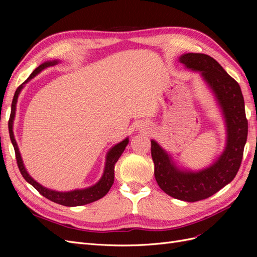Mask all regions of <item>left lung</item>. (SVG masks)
<instances>
[{
	"label": "left lung",
	"instance_id": "left-lung-1",
	"mask_svg": "<svg viewBox=\"0 0 257 257\" xmlns=\"http://www.w3.org/2000/svg\"><path fill=\"white\" fill-rule=\"evenodd\" d=\"M179 62L198 72L211 90L226 127V145L211 165L193 172L176 165L170 154L151 141L154 177L160 188L174 198L194 203L212 196L238 173L247 137L244 99L238 82L217 62L204 53H184Z\"/></svg>",
	"mask_w": 257,
	"mask_h": 257
}]
</instances>
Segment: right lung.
<instances>
[{
	"label": "right lung",
	"mask_w": 257,
	"mask_h": 257,
	"mask_svg": "<svg viewBox=\"0 0 257 257\" xmlns=\"http://www.w3.org/2000/svg\"><path fill=\"white\" fill-rule=\"evenodd\" d=\"M59 63L58 60H53V61H47L44 62L43 64H41L38 67H36L33 73L30 75L29 78L20 84L18 89L15 92V95L13 98V103H12V112H11V118L9 122V128H10V137L12 144L14 146L15 153H16V159H17V164L19 167L20 173L22 177L26 179V181L29 182L31 185L34 186V188L40 192L42 195L46 198H48L49 200L53 201V203H57L63 206L67 207H76V206H82V205H87L90 203H93V201L98 200L102 197H104L108 191L110 190L111 185L114 180V165L116 161L119 160L121 157V154L123 153L124 149L128 144V138H125L124 141L120 142L119 144L114 145L111 149L107 152L106 155V162H105V168H104V173L102 178L92 186H89V188L81 189V190H74V191H68V192H58L54 190H50L45 188L42 184L35 181L34 179L29 175L27 172V169L25 167V164H23V161L21 158V154L19 151V148L17 145L16 139H15L14 136V132H13V124H14V119H15V114H16V105H17V100L18 96L20 94L21 90L25 87V84L28 83L31 79L34 78V77L40 74L42 71H44L45 68L53 66Z\"/></svg>",
	"instance_id": "right-lung-1"
}]
</instances>
